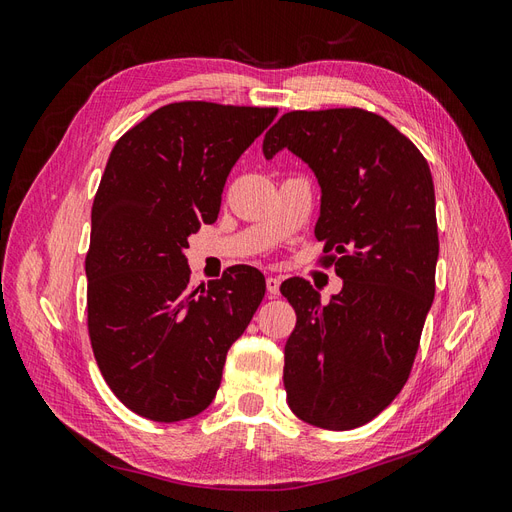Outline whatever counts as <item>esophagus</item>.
Returning a JSON list of instances; mask_svg holds the SVG:
<instances>
[{
	"mask_svg": "<svg viewBox=\"0 0 512 512\" xmlns=\"http://www.w3.org/2000/svg\"><path fill=\"white\" fill-rule=\"evenodd\" d=\"M280 284H282V280L280 277H267V292L271 294V297H277V294H280Z\"/></svg>",
	"mask_w": 512,
	"mask_h": 512,
	"instance_id": "obj_1",
	"label": "esophagus"
}]
</instances>
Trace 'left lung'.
<instances>
[{"label":"left lung","instance_id":"1","mask_svg":"<svg viewBox=\"0 0 512 512\" xmlns=\"http://www.w3.org/2000/svg\"><path fill=\"white\" fill-rule=\"evenodd\" d=\"M282 149L314 170V232L344 280L324 305L301 277L282 284L297 312L284 348L288 406L309 425L346 431L378 416L410 376L436 294L431 170L410 138L363 108L282 115L262 153Z\"/></svg>","mask_w":512,"mask_h":512}]
</instances>
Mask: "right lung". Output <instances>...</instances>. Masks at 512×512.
Here are the masks:
<instances>
[{
    "mask_svg": "<svg viewBox=\"0 0 512 512\" xmlns=\"http://www.w3.org/2000/svg\"><path fill=\"white\" fill-rule=\"evenodd\" d=\"M277 108L175 102L115 143L91 207L87 327L106 384L149 421L203 412L228 348L250 324L265 275L230 267L198 288L188 237L218 220L230 168Z\"/></svg>",
    "mask_w": 512,
    "mask_h": 512,
    "instance_id": "right-lung-1",
    "label": "right lung"
}]
</instances>
